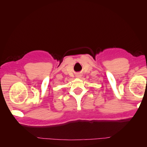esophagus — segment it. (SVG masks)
Returning a JSON list of instances; mask_svg holds the SVG:
<instances>
[{
    "label": "esophagus",
    "instance_id": "1",
    "mask_svg": "<svg viewBox=\"0 0 147 147\" xmlns=\"http://www.w3.org/2000/svg\"><path fill=\"white\" fill-rule=\"evenodd\" d=\"M80 77H81V75H80V74H78V75H77V78H80Z\"/></svg>",
    "mask_w": 147,
    "mask_h": 147
}]
</instances>
